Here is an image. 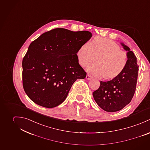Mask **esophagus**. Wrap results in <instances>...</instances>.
<instances>
[{"label":"esophagus","mask_w":150,"mask_h":150,"mask_svg":"<svg viewBox=\"0 0 150 150\" xmlns=\"http://www.w3.org/2000/svg\"><path fill=\"white\" fill-rule=\"evenodd\" d=\"M92 78H93V77H92L91 75H88V74H87V75H86V79H87V80H90V79H92Z\"/></svg>","instance_id":"34e87169"}]
</instances>
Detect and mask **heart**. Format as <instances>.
<instances>
[{
  "label": "heart",
  "mask_w": 150,
  "mask_h": 150,
  "mask_svg": "<svg viewBox=\"0 0 150 150\" xmlns=\"http://www.w3.org/2000/svg\"><path fill=\"white\" fill-rule=\"evenodd\" d=\"M81 66L86 67L99 57L97 62L87 68V71L98 77L105 76L112 79L118 76L125 69L128 62L127 54L121 50L114 41L102 38H96L92 45L88 42L82 45L76 53Z\"/></svg>",
  "instance_id": "obj_1"
}]
</instances>
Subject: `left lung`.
<instances>
[{"label": "left lung", "mask_w": 150, "mask_h": 150, "mask_svg": "<svg viewBox=\"0 0 150 150\" xmlns=\"http://www.w3.org/2000/svg\"><path fill=\"white\" fill-rule=\"evenodd\" d=\"M127 51L128 62L124 71L112 80L100 82V87L93 92L94 99L101 109L115 112L123 109L130 103L134 94L139 66L137 59L130 48L121 43Z\"/></svg>", "instance_id": "8db88e82"}]
</instances>
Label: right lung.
<instances>
[{
  "label": "right lung",
  "instance_id": "add662e5",
  "mask_svg": "<svg viewBox=\"0 0 150 150\" xmlns=\"http://www.w3.org/2000/svg\"><path fill=\"white\" fill-rule=\"evenodd\" d=\"M91 37L88 31L56 28L30 44L22 60L23 87L30 100L47 108L64 102L73 83L86 76L76 53Z\"/></svg>",
  "mask_w": 150,
  "mask_h": 150
}]
</instances>
